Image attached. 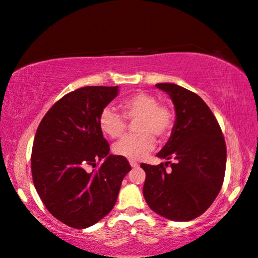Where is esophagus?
<instances>
[{
	"instance_id": "obj_1",
	"label": "esophagus",
	"mask_w": 258,
	"mask_h": 258,
	"mask_svg": "<svg viewBox=\"0 0 258 258\" xmlns=\"http://www.w3.org/2000/svg\"><path fill=\"white\" fill-rule=\"evenodd\" d=\"M130 165L132 166V167H137L139 164H138V162L134 161V160H130Z\"/></svg>"
}]
</instances>
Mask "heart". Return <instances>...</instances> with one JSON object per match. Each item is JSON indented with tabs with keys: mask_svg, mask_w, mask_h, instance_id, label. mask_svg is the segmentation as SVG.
Segmentation results:
<instances>
[{
	"mask_svg": "<svg viewBox=\"0 0 258 258\" xmlns=\"http://www.w3.org/2000/svg\"><path fill=\"white\" fill-rule=\"evenodd\" d=\"M122 114L105 106L98 115V126L105 136L115 139L124 134L127 120L134 121L136 134L126 136L113 145V153L131 160H139L155 146L154 137L166 139L175 124V113L169 105L159 103L158 98L147 92H137L120 103Z\"/></svg>",
	"mask_w": 258,
	"mask_h": 258,
	"instance_id": "b5f03b06",
	"label": "heart"
}]
</instances>
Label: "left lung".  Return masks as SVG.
I'll list each match as a JSON object with an SVG mask.
<instances>
[{"label": "left lung", "mask_w": 258, "mask_h": 258, "mask_svg": "<svg viewBox=\"0 0 258 258\" xmlns=\"http://www.w3.org/2000/svg\"><path fill=\"white\" fill-rule=\"evenodd\" d=\"M157 88L169 94L176 113L172 136L158 157L175 162L141 164L146 172L143 193L159 215L190 221L202 215L220 193L226 173V141L215 115L197 93L172 83H159Z\"/></svg>", "instance_id": "8db88e82"}]
</instances>
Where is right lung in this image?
I'll list each match as a JSON object with an SVG mask.
<instances>
[{"label": "right lung", "mask_w": 258, "mask_h": 258, "mask_svg": "<svg viewBox=\"0 0 258 258\" xmlns=\"http://www.w3.org/2000/svg\"><path fill=\"white\" fill-rule=\"evenodd\" d=\"M117 94L118 86L69 92L36 131L31 152L35 188L45 208L69 227L84 229L106 216L131 170L127 159L108 154L110 145L98 126L100 111Z\"/></svg>", "instance_id": "obj_1"}]
</instances>
